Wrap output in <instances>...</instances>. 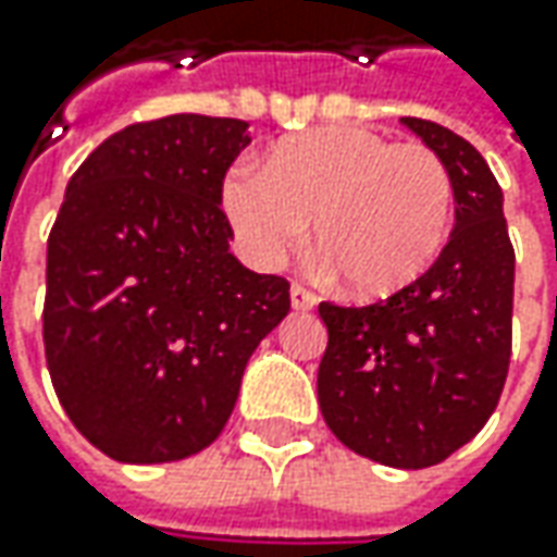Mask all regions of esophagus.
<instances>
[{
	"mask_svg": "<svg viewBox=\"0 0 557 557\" xmlns=\"http://www.w3.org/2000/svg\"><path fill=\"white\" fill-rule=\"evenodd\" d=\"M315 304H319V297H315L307 285H300V282L290 285V307H294V310H312Z\"/></svg>",
	"mask_w": 557,
	"mask_h": 557,
	"instance_id": "esophagus-1",
	"label": "esophagus"
}]
</instances>
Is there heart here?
Here are the masks:
<instances>
[{
  "label": "heart",
  "mask_w": 557,
  "mask_h": 557,
  "mask_svg": "<svg viewBox=\"0 0 557 557\" xmlns=\"http://www.w3.org/2000/svg\"><path fill=\"white\" fill-rule=\"evenodd\" d=\"M223 213L257 267L285 263L312 235L347 288L387 297L437 263L453 228L449 166L421 141L369 126H325L282 141L267 166L238 161Z\"/></svg>",
  "instance_id": "1"
}]
</instances>
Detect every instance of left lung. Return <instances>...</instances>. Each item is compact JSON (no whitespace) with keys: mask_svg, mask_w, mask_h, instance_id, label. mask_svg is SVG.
Here are the masks:
<instances>
[{"mask_svg":"<svg viewBox=\"0 0 557 557\" xmlns=\"http://www.w3.org/2000/svg\"><path fill=\"white\" fill-rule=\"evenodd\" d=\"M456 185V228L418 282L366 307L319 304L329 347L319 409L356 456L431 468L499 406L511 362L515 247L481 151L434 120L403 117Z\"/></svg>","mask_w":557,"mask_h":557,"instance_id":"1","label":"left lung"}]
</instances>
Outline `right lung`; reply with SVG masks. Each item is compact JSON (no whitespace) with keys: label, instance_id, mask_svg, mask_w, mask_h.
<instances>
[{"label":"right lung","instance_id":"right-lung-1","mask_svg":"<svg viewBox=\"0 0 557 557\" xmlns=\"http://www.w3.org/2000/svg\"><path fill=\"white\" fill-rule=\"evenodd\" d=\"M245 120L173 114L79 163L46 253L42 344L54 394L96 449L180 461L220 437L290 285L228 253L225 170Z\"/></svg>","mask_w":557,"mask_h":557}]
</instances>
